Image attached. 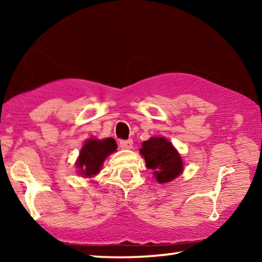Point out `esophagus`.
<instances>
[{"label":"esophagus","mask_w":262,"mask_h":262,"mask_svg":"<svg viewBox=\"0 0 262 262\" xmlns=\"http://www.w3.org/2000/svg\"><path fill=\"white\" fill-rule=\"evenodd\" d=\"M119 144H120V147L122 149H130L133 147V141L129 140H121L119 142Z\"/></svg>","instance_id":"obj_1"}]
</instances>
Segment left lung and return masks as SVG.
<instances>
[{"label":"left lung","mask_w":262,"mask_h":262,"mask_svg":"<svg viewBox=\"0 0 262 262\" xmlns=\"http://www.w3.org/2000/svg\"><path fill=\"white\" fill-rule=\"evenodd\" d=\"M140 151L145 159V165L154 171L159 184L173 180L183 171L180 155L164 137H151L144 141Z\"/></svg>","instance_id":"1"}]
</instances>
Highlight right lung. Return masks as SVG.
<instances>
[{
    "mask_svg": "<svg viewBox=\"0 0 262 262\" xmlns=\"http://www.w3.org/2000/svg\"><path fill=\"white\" fill-rule=\"evenodd\" d=\"M118 145L113 139L103 140H89L79 152L77 166L81 173L85 177H92L98 173L103 165V162L110 154L117 150Z\"/></svg>",
    "mask_w": 262,
    "mask_h": 262,
    "instance_id": "1",
    "label": "right lung"
}]
</instances>
